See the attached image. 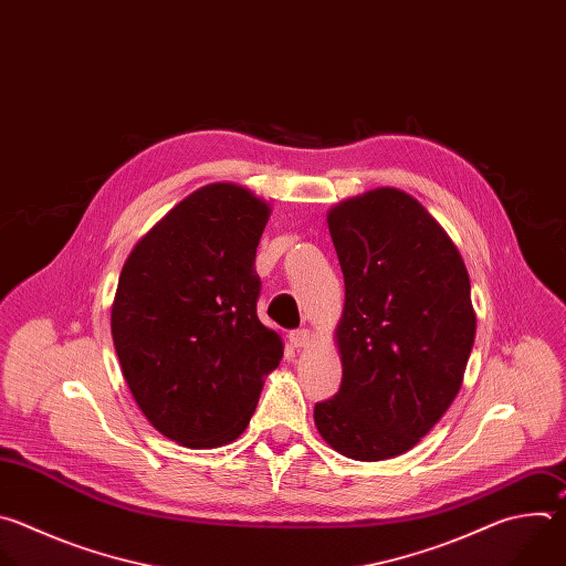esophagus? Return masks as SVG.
<instances>
[{"label":"esophagus","mask_w":566,"mask_h":566,"mask_svg":"<svg viewBox=\"0 0 566 566\" xmlns=\"http://www.w3.org/2000/svg\"><path fill=\"white\" fill-rule=\"evenodd\" d=\"M312 338H314V334H312L310 329H305V327H301V329H292V332H290V344H292L296 350L307 348V346L312 344Z\"/></svg>","instance_id":"34e87169"}]
</instances>
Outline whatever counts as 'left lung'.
<instances>
[{"label": "left lung", "instance_id": "1", "mask_svg": "<svg viewBox=\"0 0 566 566\" xmlns=\"http://www.w3.org/2000/svg\"><path fill=\"white\" fill-rule=\"evenodd\" d=\"M346 303L342 388L314 406L338 455L381 462L419 443L458 397L475 342L464 259L410 193L377 187L327 211Z\"/></svg>", "mask_w": 566, "mask_h": 566}]
</instances>
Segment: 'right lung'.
<instances>
[{
  "instance_id": "add662e5",
  "label": "right lung",
  "mask_w": 566,
  "mask_h": 566,
  "mask_svg": "<svg viewBox=\"0 0 566 566\" xmlns=\"http://www.w3.org/2000/svg\"><path fill=\"white\" fill-rule=\"evenodd\" d=\"M272 207L243 185L211 182L127 256L111 305L123 377L147 421L187 448L243 434L283 338L256 316V248Z\"/></svg>"
}]
</instances>
